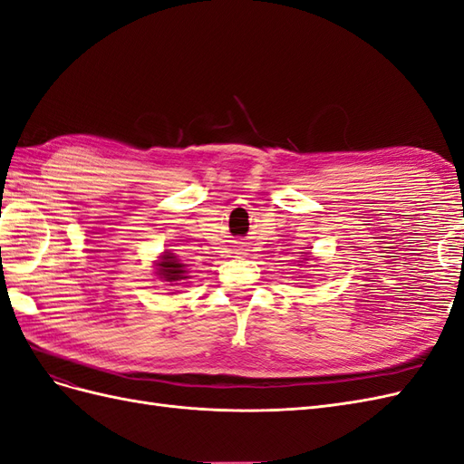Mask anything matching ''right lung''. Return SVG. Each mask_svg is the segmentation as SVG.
Returning <instances> with one entry per match:
<instances>
[{
    "label": "right lung",
    "mask_w": 464,
    "mask_h": 464,
    "mask_svg": "<svg viewBox=\"0 0 464 464\" xmlns=\"http://www.w3.org/2000/svg\"><path fill=\"white\" fill-rule=\"evenodd\" d=\"M157 275L160 280H166V283H170V286L181 283V280L189 278V271H188V265L178 259V256L170 254V251H164L160 256V259L157 261Z\"/></svg>",
    "instance_id": "obj_1"
}]
</instances>
